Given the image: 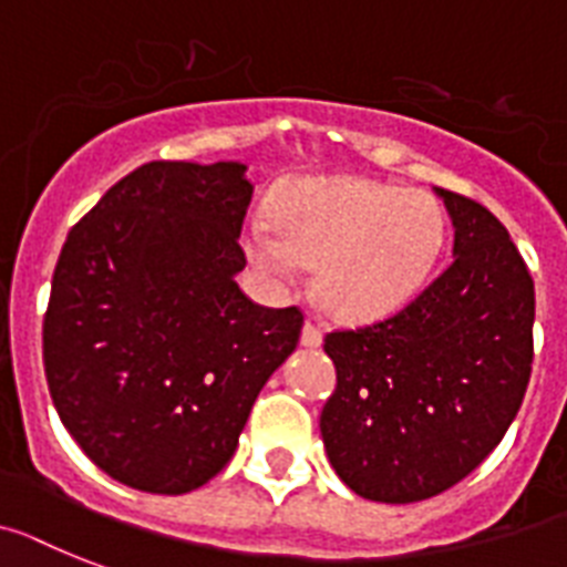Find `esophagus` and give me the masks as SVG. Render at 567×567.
<instances>
[{
  "mask_svg": "<svg viewBox=\"0 0 567 567\" xmlns=\"http://www.w3.org/2000/svg\"><path fill=\"white\" fill-rule=\"evenodd\" d=\"M299 342L306 346V349H320L322 346V331L317 326H313L311 320L302 326V337H299Z\"/></svg>",
  "mask_w": 567,
  "mask_h": 567,
  "instance_id": "esophagus-1",
  "label": "esophagus"
}]
</instances>
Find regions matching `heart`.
I'll return each instance as SVG.
<instances>
[{
	"label": "heart",
	"instance_id": "obj_1",
	"mask_svg": "<svg viewBox=\"0 0 567 567\" xmlns=\"http://www.w3.org/2000/svg\"><path fill=\"white\" fill-rule=\"evenodd\" d=\"M446 241V216L430 193L334 175L285 184L270 225L245 233V250L274 282L313 268V293L331 317L380 320L415 297Z\"/></svg>",
	"mask_w": 567,
	"mask_h": 567
}]
</instances>
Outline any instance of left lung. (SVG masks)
<instances>
[{
	"label": "left lung",
	"instance_id": "obj_1",
	"mask_svg": "<svg viewBox=\"0 0 567 567\" xmlns=\"http://www.w3.org/2000/svg\"><path fill=\"white\" fill-rule=\"evenodd\" d=\"M453 218V265L406 308L331 331L337 389L322 406L328 461L357 496H437L498 446L534 363V279L487 207L435 187Z\"/></svg>",
	"mask_w": 567,
	"mask_h": 567
}]
</instances>
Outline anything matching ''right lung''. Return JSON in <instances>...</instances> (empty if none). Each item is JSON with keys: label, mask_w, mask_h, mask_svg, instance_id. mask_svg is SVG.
Segmentation results:
<instances>
[{"label": "right lung", "mask_w": 567, "mask_h": 567, "mask_svg": "<svg viewBox=\"0 0 567 567\" xmlns=\"http://www.w3.org/2000/svg\"><path fill=\"white\" fill-rule=\"evenodd\" d=\"M239 161H152L71 227L42 360L56 415L126 487L181 496L236 453L256 394L302 331L299 308L241 293Z\"/></svg>", "instance_id": "1"}]
</instances>
